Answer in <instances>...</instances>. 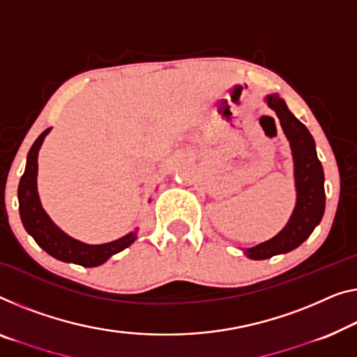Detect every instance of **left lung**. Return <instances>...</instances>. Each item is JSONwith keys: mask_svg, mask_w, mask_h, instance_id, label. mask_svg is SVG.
Masks as SVG:
<instances>
[{"mask_svg": "<svg viewBox=\"0 0 357 357\" xmlns=\"http://www.w3.org/2000/svg\"><path fill=\"white\" fill-rule=\"evenodd\" d=\"M264 102L275 112L284 135L290 142L291 157H294L296 204L289 221L279 234L258 245L243 248V253L250 259H268L300 247L321 222L324 210H326L324 169L317 158L316 142L311 132L291 114L285 100L278 93L266 96Z\"/></svg>", "mask_w": 357, "mask_h": 357, "instance_id": "left-lung-1", "label": "left lung"}]
</instances>
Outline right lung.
I'll list each match as a JSON object with an SVG mask.
<instances>
[{
    "label": "right lung",
    "instance_id": "obj_1",
    "mask_svg": "<svg viewBox=\"0 0 357 357\" xmlns=\"http://www.w3.org/2000/svg\"><path fill=\"white\" fill-rule=\"evenodd\" d=\"M50 131L51 128H47L46 131L41 132L38 139L31 146L29 155H26L25 172L20 178L17 189L20 220H22L25 231L52 258L63 263L84 266V268H96V266L104 264L115 253L130 247L137 238V227L135 231L128 232L126 236L116 238V241L91 245V243H84L70 237L51 220L50 215L43 208L38 195V185H36L38 152Z\"/></svg>",
    "mask_w": 357,
    "mask_h": 357
}]
</instances>
